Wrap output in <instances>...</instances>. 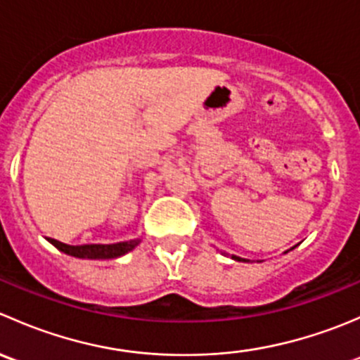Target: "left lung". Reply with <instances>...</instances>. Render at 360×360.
I'll use <instances>...</instances> for the list:
<instances>
[{"label":"left lung","instance_id":"1","mask_svg":"<svg viewBox=\"0 0 360 360\" xmlns=\"http://www.w3.org/2000/svg\"><path fill=\"white\" fill-rule=\"evenodd\" d=\"M224 256H226V254H224ZM230 257H231V259H235V261H242V263H249V259H245V257H238V256H235V254H231Z\"/></svg>","mask_w":360,"mask_h":360}]
</instances>
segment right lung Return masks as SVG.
<instances>
[{"instance_id":"1","label":"right lung","mask_w":360,"mask_h":360,"mask_svg":"<svg viewBox=\"0 0 360 360\" xmlns=\"http://www.w3.org/2000/svg\"><path fill=\"white\" fill-rule=\"evenodd\" d=\"M52 245H56L60 252L69 254L72 257H79V259H115V257L123 256V254L130 252L141 244V238H134V240L118 242V244H85V245H68L63 242L56 240V238H49Z\"/></svg>"}]
</instances>
